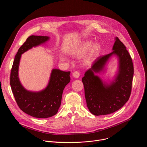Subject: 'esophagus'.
I'll return each mask as SVG.
<instances>
[{"mask_svg":"<svg viewBox=\"0 0 147 147\" xmlns=\"http://www.w3.org/2000/svg\"><path fill=\"white\" fill-rule=\"evenodd\" d=\"M73 76L76 78H78L80 77V73L78 71H74L73 73Z\"/></svg>","mask_w":147,"mask_h":147,"instance_id":"esophagus-1","label":"esophagus"}]
</instances>
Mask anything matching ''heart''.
I'll list each match as a JSON object with an SVG mask.
<instances>
[{
	"mask_svg": "<svg viewBox=\"0 0 147 147\" xmlns=\"http://www.w3.org/2000/svg\"><path fill=\"white\" fill-rule=\"evenodd\" d=\"M101 51V46L99 43L94 44L91 40L87 39L83 41L74 50V53L78 56L86 54L88 52V55L86 59L87 63L94 61L99 56Z\"/></svg>",
	"mask_w": 147,
	"mask_h": 147,
	"instance_id": "obj_1",
	"label": "heart"
}]
</instances>
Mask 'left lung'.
Listing matches in <instances>:
<instances>
[{
  "mask_svg": "<svg viewBox=\"0 0 147 147\" xmlns=\"http://www.w3.org/2000/svg\"><path fill=\"white\" fill-rule=\"evenodd\" d=\"M111 53L98 57L82 78L85 96L90 112L95 116L113 113L124 105L130 96L134 68L126 48L117 37ZM113 57L118 61L117 71L109 81L97 74L106 71L109 60Z\"/></svg>",
  "mask_w": 147,
  "mask_h": 147,
  "instance_id": "8db88e82",
  "label": "left lung"
}]
</instances>
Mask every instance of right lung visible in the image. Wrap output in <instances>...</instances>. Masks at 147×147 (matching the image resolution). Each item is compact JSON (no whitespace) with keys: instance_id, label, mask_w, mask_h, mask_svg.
<instances>
[{"instance_id":"add662e5","label":"right lung","mask_w":147,"mask_h":147,"mask_svg":"<svg viewBox=\"0 0 147 147\" xmlns=\"http://www.w3.org/2000/svg\"><path fill=\"white\" fill-rule=\"evenodd\" d=\"M50 39L48 36L31 35L21 47L13 61L10 74V86L16 101L20 109L36 118H48L55 115L60 107L64 88L70 81V71L53 69L47 86L39 91L26 89L18 77L22 55L33 47L45 44Z\"/></svg>"}]
</instances>
